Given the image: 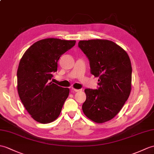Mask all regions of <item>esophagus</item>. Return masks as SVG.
<instances>
[{
	"instance_id": "esophagus-1",
	"label": "esophagus",
	"mask_w": 154,
	"mask_h": 154,
	"mask_svg": "<svg viewBox=\"0 0 154 154\" xmlns=\"http://www.w3.org/2000/svg\"><path fill=\"white\" fill-rule=\"evenodd\" d=\"M72 91H73V92H79V91H81L82 90H81V89H76V88H72Z\"/></svg>"
}]
</instances>
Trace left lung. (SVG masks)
I'll list each match as a JSON object with an SVG mask.
<instances>
[{"label": "left lung", "mask_w": 154, "mask_h": 154, "mask_svg": "<svg viewBox=\"0 0 154 154\" xmlns=\"http://www.w3.org/2000/svg\"><path fill=\"white\" fill-rule=\"evenodd\" d=\"M78 46L89 60L91 74L99 77L97 89L85 90L87 98L82 109L94 122H106L120 112L130 95L129 56L119 45L108 40L80 41Z\"/></svg>", "instance_id": "obj_1"}]
</instances>
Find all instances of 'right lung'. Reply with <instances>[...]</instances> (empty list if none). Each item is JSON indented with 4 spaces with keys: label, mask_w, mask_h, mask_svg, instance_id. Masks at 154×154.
I'll return each instance as SVG.
<instances>
[{
    "label": "right lung",
    "mask_w": 154,
    "mask_h": 154,
    "mask_svg": "<svg viewBox=\"0 0 154 154\" xmlns=\"http://www.w3.org/2000/svg\"><path fill=\"white\" fill-rule=\"evenodd\" d=\"M75 41L48 38L31 45L21 58L17 71V91L21 102L32 118L49 123L60 116L69 89L51 82L63 54Z\"/></svg>",
    "instance_id": "add662e5"
}]
</instances>
